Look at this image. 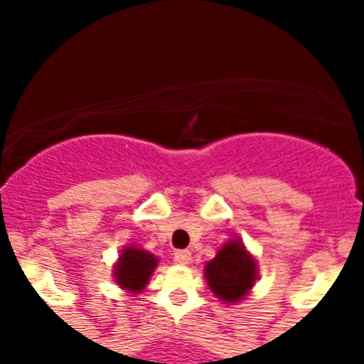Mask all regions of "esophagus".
Masks as SVG:
<instances>
[{
	"instance_id": "1",
	"label": "esophagus",
	"mask_w": 364,
	"mask_h": 364,
	"mask_svg": "<svg viewBox=\"0 0 364 364\" xmlns=\"http://www.w3.org/2000/svg\"><path fill=\"white\" fill-rule=\"evenodd\" d=\"M173 259H175L178 264H189L191 252H189V250H176V252L173 253Z\"/></svg>"
}]
</instances>
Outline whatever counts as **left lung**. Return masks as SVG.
Segmentation results:
<instances>
[{
    "instance_id": "left-lung-1",
    "label": "left lung",
    "mask_w": 364,
    "mask_h": 364,
    "mask_svg": "<svg viewBox=\"0 0 364 364\" xmlns=\"http://www.w3.org/2000/svg\"><path fill=\"white\" fill-rule=\"evenodd\" d=\"M257 277V266L240 242H228L211 262L205 264V279L217 297L237 302L250 291Z\"/></svg>"
}]
</instances>
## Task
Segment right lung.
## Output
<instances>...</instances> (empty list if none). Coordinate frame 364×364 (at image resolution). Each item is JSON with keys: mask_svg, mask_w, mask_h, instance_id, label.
Listing matches in <instances>:
<instances>
[{"mask_svg": "<svg viewBox=\"0 0 364 364\" xmlns=\"http://www.w3.org/2000/svg\"><path fill=\"white\" fill-rule=\"evenodd\" d=\"M156 266V259L151 253L138 247H125L117 264V282L129 291H140L146 288L151 272Z\"/></svg>", "mask_w": 364, "mask_h": 364, "instance_id": "right-lung-1", "label": "right lung"}]
</instances>
